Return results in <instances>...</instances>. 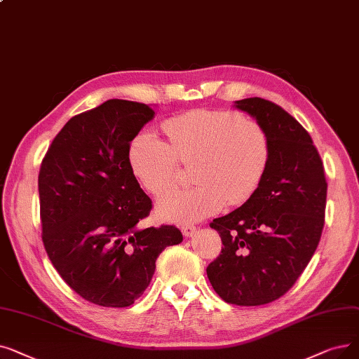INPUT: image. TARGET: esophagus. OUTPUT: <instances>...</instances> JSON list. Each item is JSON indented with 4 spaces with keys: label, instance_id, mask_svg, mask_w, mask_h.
I'll list each match as a JSON object with an SVG mask.
<instances>
[{
    "label": "esophagus",
    "instance_id": "34e87169",
    "mask_svg": "<svg viewBox=\"0 0 359 359\" xmlns=\"http://www.w3.org/2000/svg\"><path fill=\"white\" fill-rule=\"evenodd\" d=\"M182 233L184 238H191L196 233V227L192 224H184V226H182Z\"/></svg>",
    "mask_w": 359,
    "mask_h": 359
}]
</instances>
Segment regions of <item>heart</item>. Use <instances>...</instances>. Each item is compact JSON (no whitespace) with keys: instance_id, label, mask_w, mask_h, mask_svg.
Returning <instances> with one entry per match:
<instances>
[{"instance_id":"1","label":"heart","mask_w":359,"mask_h":359,"mask_svg":"<svg viewBox=\"0 0 359 359\" xmlns=\"http://www.w3.org/2000/svg\"><path fill=\"white\" fill-rule=\"evenodd\" d=\"M163 129L168 142L151 129L133 137L129 161L135 176L148 192L161 196L177 183L179 161L194 163L198 183L158 201L163 220L199 222L257 192L270 163L269 136L257 121L235 111L194 110L168 118Z\"/></svg>"}]
</instances>
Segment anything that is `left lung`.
Here are the masks:
<instances>
[{"instance_id": "left-lung-1", "label": "left lung", "mask_w": 359, "mask_h": 359, "mask_svg": "<svg viewBox=\"0 0 359 359\" xmlns=\"http://www.w3.org/2000/svg\"><path fill=\"white\" fill-rule=\"evenodd\" d=\"M233 107L266 130L270 163L257 192L210 224L223 248L207 276L223 301L255 306L285 294L313 258L324 226L327 182L313 139L282 107L257 97Z\"/></svg>"}]
</instances>
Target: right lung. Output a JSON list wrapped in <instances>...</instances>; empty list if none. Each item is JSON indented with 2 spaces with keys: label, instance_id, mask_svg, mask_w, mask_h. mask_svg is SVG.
<instances>
[{
  "label": "right lung",
  "instance_id": "add662e5",
  "mask_svg": "<svg viewBox=\"0 0 359 359\" xmlns=\"http://www.w3.org/2000/svg\"><path fill=\"white\" fill-rule=\"evenodd\" d=\"M155 113L147 104L108 100L70 118L41 165L42 241L54 269L83 299L124 308L141 298L175 226L137 227L152 202L129 161L133 137Z\"/></svg>",
  "mask_w": 359,
  "mask_h": 359
}]
</instances>
